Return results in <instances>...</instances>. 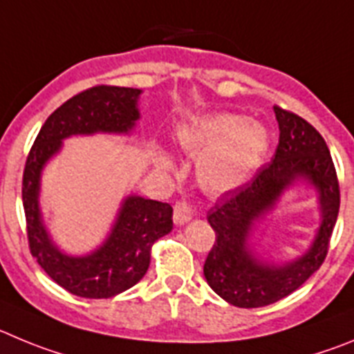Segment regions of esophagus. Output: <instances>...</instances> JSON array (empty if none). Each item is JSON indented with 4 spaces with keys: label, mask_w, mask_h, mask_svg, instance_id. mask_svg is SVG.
Segmentation results:
<instances>
[{
    "label": "esophagus",
    "mask_w": 354,
    "mask_h": 354,
    "mask_svg": "<svg viewBox=\"0 0 354 354\" xmlns=\"http://www.w3.org/2000/svg\"><path fill=\"white\" fill-rule=\"evenodd\" d=\"M194 216V209L189 203H185V201H178L176 205H174V222L178 225H183L190 221Z\"/></svg>",
    "instance_id": "obj_1"
}]
</instances>
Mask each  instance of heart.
<instances>
[{
	"instance_id": "heart-1",
	"label": "heart",
	"mask_w": 354,
	"mask_h": 354,
	"mask_svg": "<svg viewBox=\"0 0 354 354\" xmlns=\"http://www.w3.org/2000/svg\"><path fill=\"white\" fill-rule=\"evenodd\" d=\"M178 142L197 158V180L209 192L236 189L252 174L268 146L266 130L241 114L221 113L206 116L178 133ZM160 169L169 162L157 158Z\"/></svg>"
}]
</instances>
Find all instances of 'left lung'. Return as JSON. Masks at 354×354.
<instances>
[{"instance_id": "obj_1", "label": "left lung", "mask_w": 354, "mask_h": 354, "mask_svg": "<svg viewBox=\"0 0 354 354\" xmlns=\"http://www.w3.org/2000/svg\"><path fill=\"white\" fill-rule=\"evenodd\" d=\"M279 122V146L272 162L256 176L225 192L208 212L215 243L205 261L209 288L240 308L266 307L300 288L326 259L340 206V189L332 155L323 136L298 114L273 107ZM308 179L320 192L324 222L311 248L286 265H266L248 247L253 221L272 207L296 179Z\"/></svg>"}]
</instances>
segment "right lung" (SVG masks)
Here are the masks:
<instances>
[{"label":"right lung","mask_w":354,"mask_h":354,"mask_svg":"<svg viewBox=\"0 0 354 354\" xmlns=\"http://www.w3.org/2000/svg\"><path fill=\"white\" fill-rule=\"evenodd\" d=\"M139 95L138 88L106 84L74 95L47 118L24 165L22 205L31 256L56 284L82 298H111L138 284L148 272L153 243L173 229V208L160 201L127 197L106 243L90 256H66L50 241L42 222L40 173L65 138L132 130L139 120Z\"/></svg>","instance_id":"obj_1"}]
</instances>
